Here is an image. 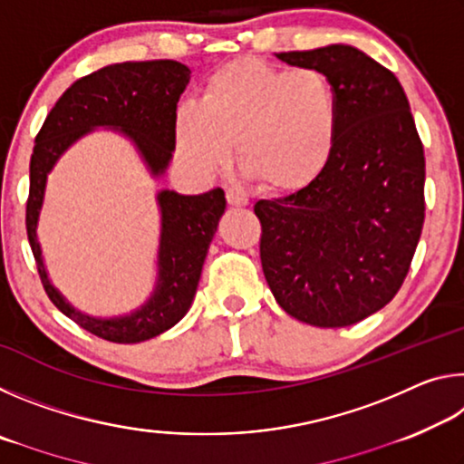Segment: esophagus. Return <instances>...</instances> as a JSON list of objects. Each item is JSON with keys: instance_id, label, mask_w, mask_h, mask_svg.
<instances>
[{"instance_id": "34e87169", "label": "esophagus", "mask_w": 464, "mask_h": 464, "mask_svg": "<svg viewBox=\"0 0 464 464\" xmlns=\"http://www.w3.org/2000/svg\"><path fill=\"white\" fill-rule=\"evenodd\" d=\"M227 202H229L231 207H247L249 198L241 190H235V188H229V190H227Z\"/></svg>"}]
</instances>
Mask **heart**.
Wrapping results in <instances>:
<instances>
[{"label": "heart", "instance_id": "b5f03b06", "mask_svg": "<svg viewBox=\"0 0 464 464\" xmlns=\"http://www.w3.org/2000/svg\"><path fill=\"white\" fill-rule=\"evenodd\" d=\"M337 137V100L327 77L311 67L285 72L254 57L218 67L200 104L176 112L182 160L215 174L231 160L270 192H298L324 174Z\"/></svg>", "mask_w": 464, "mask_h": 464}]
</instances>
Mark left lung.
<instances>
[{
  "label": "left lung",
  "mask_w": 464,
  "mask_h": 464,
  "mask_svg": "<svg viewBox=\"0 0 464 464\" xmlns=\"http://www.w3.org/2000/svg\"><path fill=\"white\" fill-rule=\"evenodd\" d=\"M324 73L337 100V137L315 182L257 200L260 257L290 317L345 327L382 309L410 272L423 227L426 160L401 83L350 44L278 53Z\"/></svg>",
  "instance_id": "obj_1"
}]
</instances>
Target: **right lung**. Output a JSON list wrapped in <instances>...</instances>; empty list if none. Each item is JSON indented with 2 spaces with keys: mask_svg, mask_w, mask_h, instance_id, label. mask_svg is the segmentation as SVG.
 <instances>
[{
  "mask_svg": "<svg viewBox=\"0 0 464 464\" xmlns=\"http://www.w3.org/2000/svg\"><path fill=\"white\" fill-rule=\"evenodd\" d=\"M190 82V69L171 59L129 61L102 67L77 80L57 100L34 139L30 157L26 231L43 286L63 315L90 334L114 343H137L168 332L194 301L202 264L225 213L221 188L186 196L157 192L161 213L157 278L151 296L139 309L119 317H93L77 311L53 286L36 237L46 179L61 155L96 129H112L135 145L153 178H161L176 149V108Z\"/></svg>",
  "mask_w": 464,
  "mask_h": 464,
  "instance_id": "obj_1",
  "label": "right lung"
}]
</instances>
